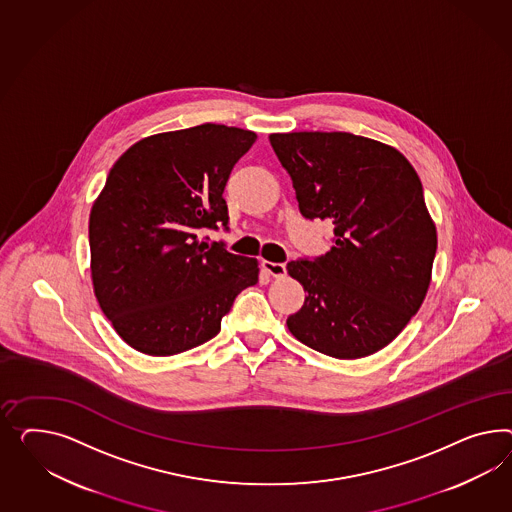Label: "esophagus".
I'll return each mask as SVG.
<instances>
[{
    "label": "esophagus",
    "instance_id": "obj_1",
    "mask_svg": "<svg viewBox=\"0 0 512 512\" xmlns=\"http://www.w3.org/2000/svg\"><path fill=\"white\" fill-rule=\"evenodd\" d=\"M263 268L272 277H283L287 274V266H285V263H270V261H263Z\"/></svg>",
    "mask_w": 512,
    "mask_h": 512
}]
</instances>
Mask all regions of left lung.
Returning <instances> with one entry per match:
<instances>
[{
    "mask_svg": "<svg viewBox=\"0 0 512 512\" xmlns=\"http://www.w3.org/2000/svg\"><path fill=\"white\" fill-rule=\"evenodd\" d=\"M305 220L333 223L332 249L287 264L304 305L292 335L326 356L356 360L389 345L423 304L436 227L412 164L348 132L272 134Z\"/></svg>",
    "mask_w": 512,
    "mask_h": 512,
    "instance_id": "obj_1",
    "label": "left lung"
}]
</instances>
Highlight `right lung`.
Segmentation results:
<instances>
[{
  "mask_svg": "<svg viewBox=\"0 0 512 512\" xmlns=\"http://www.w3.org/2000/svg\"><path fill=\"white\" fill-rule=\"evenodd\" d=\"M255 139L207 123L141 139L111 167L89 218L91 276L104 315L139 352L173 356L207 343L257 283L255 259L199 240L229 231L223 190Z\"/></svg>",
  "mask_w": 512,
  "mask_h": 512,
  "instance_id": "add662e5",
  "label": "right lung"
}]
</instances>
